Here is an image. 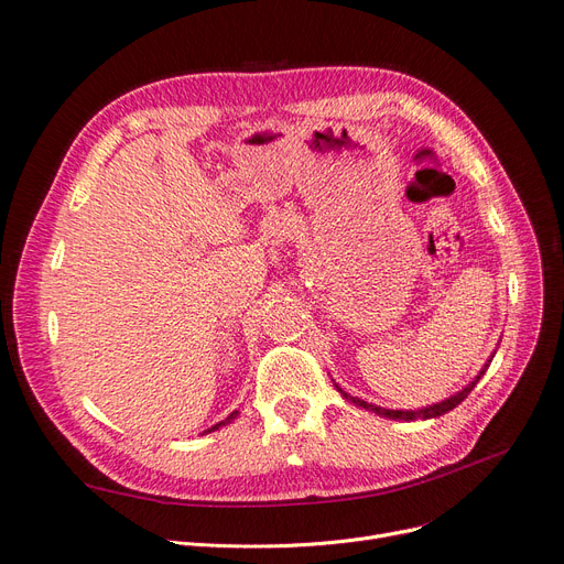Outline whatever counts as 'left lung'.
Masks as SVG:
<instances>
[{
	"instance_id": "obj_1",
	"label": "left lung",
	"mask_w": 564,
	"mask_h": 564,
	"mask_svg": "<svg viewBox=\"0 0 564 564\" xmlns=\"http://www.w3.org/2000/svg\"><path fill=\"white\" fill-rule=\"evenodd\" d=\"M487 371V365H485V369L477 373L475 377V381L473 383H468L464 390L460 392H456L454 398H449V400H445V402H437V404H433V406H425V409H419V412H400V409H383V406H373V404H367V402H362V400H357V398H350L348 392H344V398L346 400H350V402H355V404H360V406H365V409H369V412H373V414H379V416H388V419H402V421H416V419H435V416H442V414H447V412H452V409L456 406V404H460L464 402L466 398H468V392L477 386V381H480V377L482 373Z\"/></svg>"
}]
</instances>
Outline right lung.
<instances>
[{
    "instance_id": "right-lung-1",
    "label": "right lung",
    "mask_w": 564,
    "mask_h": 564,
    "mask_svg": "<svg viewBox=\"0 0 564 564\" xmlns=\"http://www.w3.org/2000/svg\"><path fill=\"white\" fill-rule=\"evenodd\" d=\"M235 416H237V412H232V414H230V416H228V419H226V421H220V423H216V425H214V429H212V431H216V429H220V425H226V423H228V421H232V419H235Z\"/></svg>"
}]
</instances>
